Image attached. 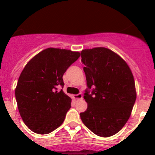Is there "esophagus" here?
I'll use <instances>...</instances> for the list:
<instances>
[{
	"mask_svg": "<svg viewBox=\"0 0 155 155\" xmlns=\"http://www.w3.org/2000/svg\"><path fill=\"white\" fill-rule=\"evenodd\" d=\"M83 98V95H82L81 93H79L78 94H74L73 95V98L74 100H79V99H81Z\"/></svg>",
	"mask_w": 155,
	"mask_h": 155,
	"instance_id": "esophagus-1",
	"label": "esophagus"
}]
</instances>
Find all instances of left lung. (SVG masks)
I'll return each instance as SVG.
<instances>
[{
	"label": "left lung",
	"instance_id": "1",
	"mask_svg": "<svg viewBox=\"0 0 155 155\" xmlns=\"http://www.w3.org/2000/svg\"><path fill=\"white\" fill-rule=\"evenodd\" d=\"M87 81L81 113L83 124L102 137L118 133L130 116L136 101L134 76L127 63L107 48L96 47L81 53Z\"/></svg>",
	"mask_w": 155,
	"mask_h": 155
}]
</instances>
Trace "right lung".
Returning <instances> with one entry per match:
<instances>
[{
    "label": "right lung",
    "mask_w": 155,
    "mask_h": 155,
    "mask_svg": "<svg viewBox=\"0 0 155 155\" xmlns=\"http://www.w3.org/2000/svg\"><path fill=\"white\" fill-rule=\"evenodd\" d=\"M81 56L78 52L48 48L25 65L21 71L15 98L25 124L34 133L47 134L58 128L71 107L64 92L63 75Z\"/></svg>",
    "instance_id": "add662e5"
}]
</instances>
